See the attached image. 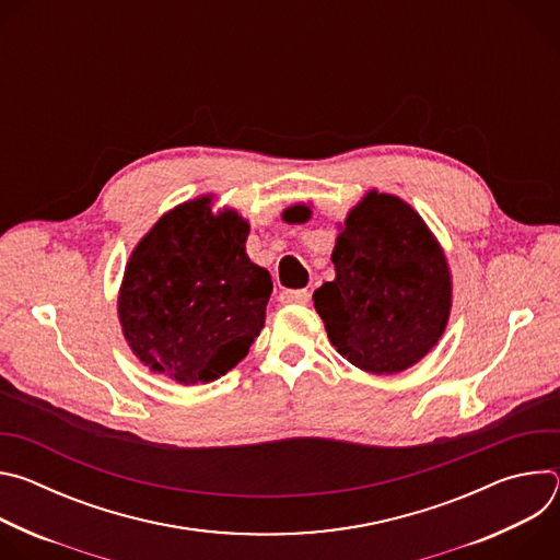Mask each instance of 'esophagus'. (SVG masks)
Masks as SVG:
<instances>
[{"label":"esophagus","instance_id":"34e87169","mask_svg":"<svg viewBox=\"0 0 560 560\" xmlns=\"http://www.w3.org/2000/svg\"><path fill=\"white\" fill-rule=\"evenodd\" d=\"M310 301V292L307 290H283L279 294V303L281 305H303Z\"/></svg>","mask_w":560,"mask_h":560}]
</instances>
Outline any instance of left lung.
Instances as JSON below:
<instances>
[{
    "instance_id": "1",
    "label": "left lung",
    "mask_w": 560,
    "mask_h": 560,
    "mask_svg": "<svg viewBox=\"0 0 560 560\" xmlns=\"http://www.w3.org/2000/svg\"><path fill=\"white\" fill-rule=\"evenodd\" d=\"M332 264L335 281L312 299L343 359L387 376L412 368L439 343L452 310L450 264L410 203L365 192L339 223Z\"/></svg>"
}]
</instances>
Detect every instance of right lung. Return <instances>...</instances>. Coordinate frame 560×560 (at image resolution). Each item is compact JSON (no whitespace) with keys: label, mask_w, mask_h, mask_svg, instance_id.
Segmentation results:
<instances>
[{"label":"right lung","mask_w":560,"mask_h":560,"mask_svg":"<svg viewBox=\"0 0 560 560\" xmlns=\"http://www.w3.org/2000/svg\"><path fill=\"white\" fill-rule=\"evenodd\" d=\"M250 223L212 195L159 219L130 253L117 312L126 343L152 372L210 383L242 361L266 324L270 272L250 261Z\"/></svg>","instance_id":"add662e5"}]
</instances>
